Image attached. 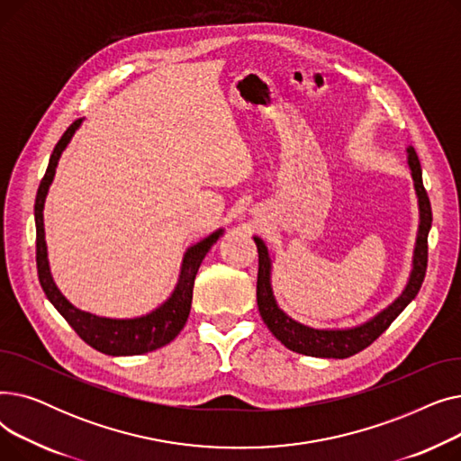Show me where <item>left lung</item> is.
I'll return each instance as SVG.
<instances>
[{
	"instance_id": "obj_1",
	"label": "left lung",
	"mask_w": 461,
	"mask_h": 461,
	"mask_svg": "<svg viewBox=\"0 0 461 461\" xmlns=\"http://www.w3.org/2000/svg\"><path fill=\"white\" fill-rule=\"evenodd\" d=\"M409 167L411 172H413L419 205H420V228H419L417 249H415V267H413V273H411V280L405 287V292L400 295V299L394 301V304L383 310L377 318H374L365 325L348 329V330H318V329L304 327L294 321L292 318H287L285 313L276 306L271 292L269 252L265 249L263 240L254 237L256 247H258V258H259L258 285H256L258 308L263 318V323L269 327V330L287 349L301 355L321 357V358H348L362 349H366L370 344H374L400 316L403 308L417 297L426 276V267H428V231L431 228V205H429L428 192L422 185L420 160L413 148L409 149Z\"/></svg>"
}]
</instances>
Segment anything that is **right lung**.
Here are the masks:
<instances>
[{"label": "right lung", "instance_id": "obj_1", "mask_svg": "<svg viewBox=\"0 0 461 461\" xmlns=\"http://www.w3.org/2000/svg\"><path fill=\"white\" fill-rule=\"evenodd\" d=\"M82 119L75 121L61 140L56 143L54 153L48 162L46 174L39 185L37 198H35V226H37V273L42 292L46 294L48 301H50L56 310L65 318V321L75 329V332L82 338V340L91 346L93 349L106 353V355H141L155 351L166 344H169L174 338L181 332V329L186 323V318L190 313V303H192V289H194V278L202 265V259L205 258L207 250L216 243L221 231H214L202 243L194 245L188 249L183 259V269L181 278L176 287L174 295L169 297L158 310L145 318L138 320H106V318H96L91 313L80 312L72 306L59 292L50 276V269H48V259H46V243H44V224H42V207L48 186H50L56 166L61 157V151L67 148L68 140L75 134Z\"/></svg>", "mask_w": 461, "mask_h": 461}]
</instances>
